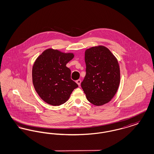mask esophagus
I'll return each mask as SVG.
<instances>
[{
  "label": "esophagus",
  "instance_id": "1",
  "mask_svg": "<svg viewBox=\"0 0 154 154\" xmlns=\"http://www.w3.org/2000/svg\"><path fill=\"white\" fill-rule=\"evenodd\" d=\"M75 82H76V83H77L79 86L80 85L81 82V80H77Z\"/></svg>",
  "mask_w": 154,
  "mask_h": 154
}]
</instances>
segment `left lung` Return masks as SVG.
Segmentation results:
<instances>
[{"label":"left lung","instance_id":"1","mask_svg":"<svg viewBox=\"0 0 154 154\" xmlns=\"http://www.w3.org/2000/svg\"><path fill=\"white\" fill-rule=\"evenodd\" d=\"M86 75L81 87L88 101L95 106L109 102L120 82L117 59L104 46L93 47L85 52Z\"/></svg>","mask_w":154,"mask_h":154}]
</instances>
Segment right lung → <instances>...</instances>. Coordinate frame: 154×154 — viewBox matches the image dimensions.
Listing matches in <instances>:
<instances>
[{
    "label": "right lung",
    "mask_w": 154,
    "mask_h": 154,
    "mask_svg": "<svg viewBox=\"0 0 154 154\" xmlns=\"http://www.w3.org/2000/svg\"><path fill=\"white\" fill-rule=\"evenodd\" d=\"M73 58V54L50 48L37 58L32 68V81L45 102L55 106L62 104L79 87L71 79V70L66 66Z\"/></svg>",
    "instance_id": "right-lung-1"
}]
</instances>
